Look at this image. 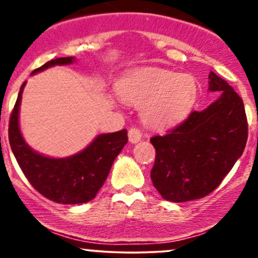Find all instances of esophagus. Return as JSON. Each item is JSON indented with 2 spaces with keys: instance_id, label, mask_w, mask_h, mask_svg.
<instances>
[{
  "instance_id": "34e87169",
  "label": "esophagus",
  "mask_w": 258,
  "mask_h": 258,
  "mask_svg": "<svg viewBox=\"0 0 258 258\" xmlns=\"http://www.w3.org/2000/svg\"><path fill=\"white\" fill-rule=\"evenodd\" d=\"M142 138V133L138 128L136 127H132V128L128 130V139L131 143H138Z\"/></svg>"
}]
</instances>
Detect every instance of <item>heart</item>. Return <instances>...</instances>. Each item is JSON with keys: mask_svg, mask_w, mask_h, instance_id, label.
I'll use <instances>...</instances> for the list:
<instances>
[{"mask_svg": "<svg viewBox=\"0 0 258 258\" xmlns=\"http://www.w3.org/2000/svg\"><path fill=\"white\" fill-rule=\"evenodd\" d=\"M123 102L139 105L148 126L165 128L182 121L198 98V85L188 74L161 68H141L128 73L117 85Z\"/></svg>", "mask_w": 258, "mask_h": 258, "instance_id": "b5f03b06", "label": "heart"}]
</instances>
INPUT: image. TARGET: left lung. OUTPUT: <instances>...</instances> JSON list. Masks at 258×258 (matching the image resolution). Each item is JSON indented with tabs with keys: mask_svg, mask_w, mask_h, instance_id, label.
Instances as JSON below:
<instances>
[{
	"mask_svg": "<svg viewBox=\"0 0 258 258\" xmlns=\"http://www.w3.org/2000/svg\"><path fill=\"white\" fill-rule=\"evenodd\" d=\"M209 90L221 97L209 108L193 111L182 123L150 142L156 158L150 172L165 200L184 203L214 191L247 141V119L242 99L226 80L210 73Z\"/></svg>",
	"mask_w": 258,
	"mask_h": 258,
	"instance_id": "left-lung-1",
	"label": "left lung"
}]
</instances>
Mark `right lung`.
Returning <instances> with one entry per match:
<instances>
[{"instance_id":"add662e5","label":"right lung","mask_w":258,"mask_h":258,"mask_svg":"<svg viewBox=\"0 0 258 258\" xmlns=\"http://www.w3.org/2000/svg\"><path fill=\"white\" fill-rule=\"evenodd\" d=\"M73 61L74 57L52 59L31 74ZM25 84L18 93L8 128L10 144L18 165L30 184L47 199L65 205L88 203L104 184L112 162L128 141L127 131L99 135L82 152L69 158L53 159L41 155L25 143L19 130V106Z\"/></svg>"}]
</instances>
